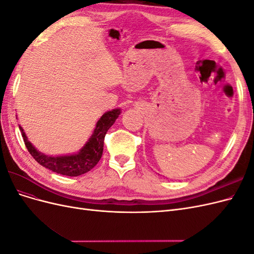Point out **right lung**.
Listing matches in <instances>:
<instances>
[{
	"label": "right lung",
	"mask_w": 254,
	"mask_h": 254,
	"mask_svg": "<svg viewBox=\"0 0 254 254\" xmlns=\"http://www.w3.org/2000/svg\"><path fill=\"white\" fill-rule=\"evenodd\" d=\"M121 113L120 109H114L112 111L106 112L97 122L94 132L83 146L82 149L77 155L63 156V157H49L38 151L34 146L27 141L25 133L20 127L21 133L24 140V144L32 157L40 165L49 168L52 172L60 175L76 177L86 174L91 171L101 160L104 150L105 135L109 128L114 124L115 120L119 118Z\"/></svg>",
	"instance_id": "obj_1"
}]
</instances>
